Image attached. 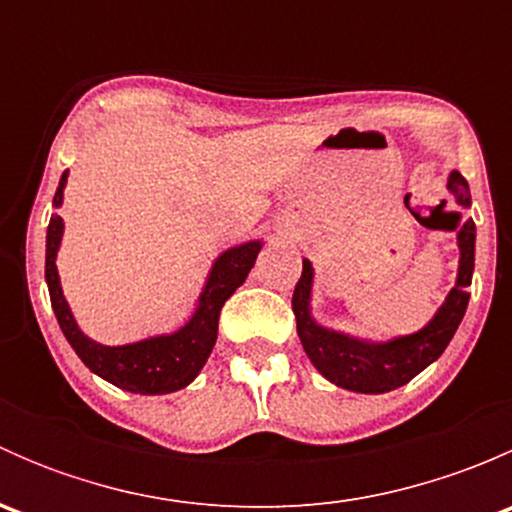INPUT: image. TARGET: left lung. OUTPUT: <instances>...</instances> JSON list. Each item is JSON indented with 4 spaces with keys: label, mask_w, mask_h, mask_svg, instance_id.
<instances>
[{
    "label": "left lung",
    "mask_w": 512,
    "mask_h": 512,
    "mask_svg": "<svg viewBox=\"0 0 512 512\" xmlns=\"http://www.w3.org/2000/svg\"><path fill=\"white\" fill-rule=\"evenodd\" d=\"M448 190L461 208L471 205L468 180L458 170L448 175ZM453 215L461 220V213ZM451 230H458V247H461L456 287L448 292L443 307L421 332L391 339V342H361V339L319 327L309 314L312 265L309 260H302V277L292 294V312L297 317V334L302 339L304 352L317 366L319 374L342 389L359 391V394H384V391L409 384L416 374H421L443 354L466 314L468 297H471L468 285H471L473 262H476V223L473 220H466L463 225L453 223Z\"/></svg>",
    "instance_id": "obj_1"
}]
</instances>
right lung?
<instances>
[{
  "mask_svg": "<svg viewBox=\"0 0 512 512\" xmlns=\"http://www.w3.org/2000/svg\"><path fill=\"white\" fill-rule=\"evenodd\" d=\"M64 185L66 170L56 188L54 208H59L64 200ZM61 235H64V220L54 213L46 230V285H49L51 307L59 319L61 332L94 374L133 394H170L188 386L200 374L218 339L220 309L230 299V294L245 282L247 272L255 265L257 252L262 250V242L255 240L223 252L200 294L193 319L175 334L143 339V342L123 344V347H103L81 332L61 292L59 272H56V250H59Z\"/></svg>",
  "mask_w": 512,
  "mask_h": 512,
  "instance_id": "right-lung-1",
  "label": "right lung"
}]
</instances>
